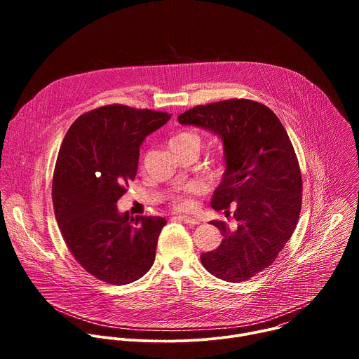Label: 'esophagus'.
Instances as JSON below:
<instances>
[{
    "label": "esophagus",
    "instance_id": "34e87169",
    "mask_svg": "<svg viewBox=\"0 0 359 359\" xmlns=\"http://www.w3.org/2000/svg\"><path fill=\"white\" fill-rule=\"evenodd\" d=\"M175 219L186 223V224H190V226H194V224H198V220L197 219H193V217H189V216H176Z\"/></svg>",
    "mask_w": 359,
    "mask_h": 359
}]
</instances>
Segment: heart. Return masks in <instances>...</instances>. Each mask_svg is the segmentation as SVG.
Masks as SVG:
<instances>
[{
    "instance_id": "1",
    "label": "heart",
    "mask_w": 359,
    "mask_h": 359,
    "mask_svg": "<svg viewBox=\"0 0 359 359\" xmlns=\"http://www.w3.org/2000/svg\"><path fill=\"white\" fill-rule=\"evenodd\" d=\"M169 146L172 150H180V149H200V137L190 132V130H179L176 133H173L169 139ZM224 170V159L223 156H217L213 162V175H220ZM203 191V187L196 183V182H190L187 184H184L180 191L172 198V206L176 210H191L194 203H193V196L200 194Z\"/></svg>"
}]
</instances>
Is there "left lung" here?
Instances as JSON below:
<instances>
[{
  "label": "left lung",
  "instance_id": "1",
  "mask_svg": "<svg viewBox=\"0 0 359 359\" xmlns=\"http://www.w3.org/2000/svg\"><path fill=\"white\" fill-rule=\"evenodd\" d=\"M177 121L216 133L224 144L227 168L212 208L227 217L233 208L236 224L212 222L223 241L203 252L201 263L224 281L250 280L276 262L297 227L302 179L292 143L277 115L250 99L197 105Z\"/></svg>",
  "mask_w": 359,
  "mask_h": 359
}]
</instances>
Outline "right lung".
Instances as JSON below:
<instances>
[{
	"label": "right lung",
	"mask_w": 359,
	"mask_h": 359,
	"mask_svg": "<svg viewBox=\"0 0 359 359\" xmlns=\"http://www.w3.org/2000/svg\"><path fill=\"white\" fill-rule=\"evenodd\" d=\"M168 112L105 105L81 115L61 144L53 180L54 212L75 260L95 278L125 285L155 262L163 217L121 215L118 200L135 179L144 137Z\"/></svg>",
	"instance_id": "obj_1"
}]
</instances>
